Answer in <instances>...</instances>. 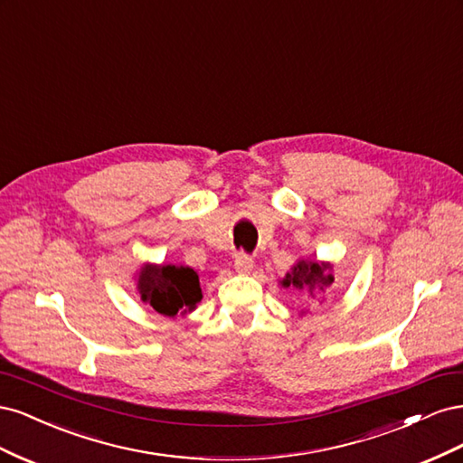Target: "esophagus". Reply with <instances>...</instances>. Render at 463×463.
I'll return each instance as SVG.
<instances>
[{
	"label": "esophagus",
	"mask_w": 463,
	"mask_h": 463,
	"mask_svg": "<svg viewBox=\"0 0 463 463\" xmlns=\"http://www.w3.org/2000/svg\"><path fill=\"white\" fill-rule=\"evenodd\" d=\"M253 266H255V262H253V257H250V255L240 253L235 257V270L240 274H249L250 270H253Z\"/></svg>",
	"instance_id": "esophagus-1"
}]
</instances>
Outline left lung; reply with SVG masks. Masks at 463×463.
Returning <instances> with one entry per match:
<instances>
[{
    "mask_svg": "<svg viewBox=\"0 0 463 463\" xmlns=\"http://www.w3.org/2000/svg\"><path fill=\"white\" fill-rule=\"evenodd\" d=\"M334 282V276H332V266L325 264V262H315V260H301L296 266H293V270L286 276L284 279V286L286 288H296L301 291H311L313 296V289H325L328 286H332Z\"/></svg>",
    "mask_w": 463,
    "mask_h": 463,
    "instance_id": "1",
    "label": "left lung"
}]
</instances>
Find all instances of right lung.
I'll list each match as a JSON object with an SVG mask.
<instances>
[{"label":"right lung","mask_w":463,"mask_h":463,"mask_svg":"<svg viewBox=\"0 0 463 463\" xmlns=\"http://www.w3.org/2000/svg\"><path fill=\"white\" fill-rule=\"evenodd\" d=\"M138 293L145 303L164 317L193 311L203 299L199 274L189 266H145L138 276Z\"/></svg>","instance_id":"add662e5"}]
</instances>
